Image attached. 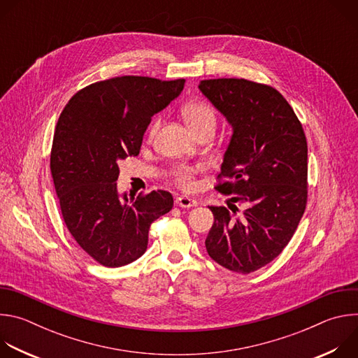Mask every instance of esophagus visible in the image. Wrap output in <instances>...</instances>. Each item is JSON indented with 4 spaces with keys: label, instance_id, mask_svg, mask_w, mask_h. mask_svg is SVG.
Wrapping results in <instances>:
<instances>
[{
    "label": "esophagus",
    "instance_id": "esophagus-1",
    "mask_svg": "<svg viewBox=\"0 0 358 358\" xmlns=\"http://www.w3.org/2000/svg\"><path fill=\"white\" fill-rule=\"evenodd\" d=\"M176 206L177 207H181V208H191V207H195L196 206V201L195 199H191L188 196H177L176 198Z\"/></svg>",
    "mask_w": 358,
    "mask_h": 358
}]
</instances>
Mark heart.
<instances>
[{
	"mask_svg": "<svg viewBox=\"0 0 358 358\" xmlns=\"http://www.w3.org/2000/svg\"><path fill=\"white\" fill-rule=\"evenodd\" d=\"M181 113H182L185 123L194 133L199 131L203 127H214L215 126V112L208 103H206V101H191V103H187L182 108ZM157 127H159V120L155 122V124L151 126L150 136L156 133ZM199 170H201L199 166L180 164V166L174 167L171 176H173L174 182L180 188H182L185 191H191L195 187V174Z\"/></svg>",
	"mask_w": 358,
	"mask_h": 358,
	"instance_id": "obj_1",
	"label": "heart"
}]
</instances>
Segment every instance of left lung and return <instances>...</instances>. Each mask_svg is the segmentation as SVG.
I'll return each mask as SVG.
<instances>
[{"label": "left lung", "instance_id": "obj_1", "mask_svg": "<svg viewBox=\"0 0 358 358\" xmlns=\"http://www.w3.org/2000/svg\"><path fill=\"white\" fill-rule=\"evenodd\" d=\"M199 92L225 117L232 136L217 185L245 210L210 207L214 224L206 239L221 266L250 273L272 262L292 239L308 199V143L286 99L273 87L246 79L201 80Z\"/></svg>", "mask_w": 358, "mask_h": 358}]
</instances>
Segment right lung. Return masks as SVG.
I'll return each instance as SVG.
<instances>
[{"instance_id":"obj_1","label":"right lung","mask_w":358,"mask_h":358,"mask_svg":"<svg viewBox=\"0 0 358 358\" xmlns=\"http://www.w3.org/2000/svg\"><path fill=\"white\" fill-rule=\"evenodd\" d=\"M184 83L112 78L79 90L59 116L50 174L69 232L100 265L119 268L138 259L151 222L173 208L167 191L134 198L119 194L116 181L119 162L138 155L151 117L180 96Z\"/></svg>"}]
</instances>
